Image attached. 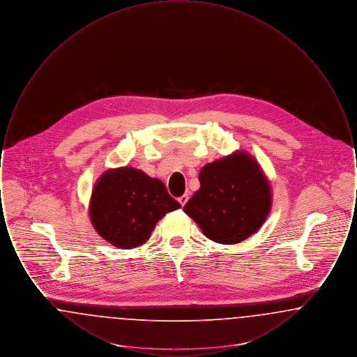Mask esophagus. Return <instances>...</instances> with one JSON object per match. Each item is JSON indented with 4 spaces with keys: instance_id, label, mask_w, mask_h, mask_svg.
<instances>
[{
    "instance_id": "esophagus-1",
    "label": "esophagus",
    "mask_w": 357,
    "mask_h": 357,
    "mask_svg": "<svg viewBox=\"0 0 357 357\" xmlns=\"http://www.w3.org/2000/svg\"><path fill=\"white\" fill-rule=\"evenodd\" d=\"M178 201H179V204H182V206H185L187 201H188V195H187V194H183L182 197H179V198H178Z\"/></svg>"
}]
</instances>
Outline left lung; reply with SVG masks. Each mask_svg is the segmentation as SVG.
Masks as SVG:
<instances>
[{"label":"left lung","instance_id":"obj_1","mask_svg":"<svg viewBox=\"0 0 357 357\" xmlns=\"http://www.w3.org/2000/svg\"><path fill=\"white\" fill-rule=\"evenodd\" d=\"M201 187L183 211L204 236L218 243H238L262 226L272 207V191L258 162L243 151L207 163Z\"/></svg>","mask_w":357,"mask_h":357}]
</instances>
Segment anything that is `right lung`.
<instances>
[{"mask_svg": "<svg viewBox=\"0 0 357 357\" xmlns=\"http://www.w3.org/2000/svg\"><path fill=\"white\" fill-rule=\"evenodd\" d=\"M181 207L165 183L132 167L105 171L92 190L89 218L105 241L120 249L143 245L167 213Z\"/></svg>", "mask_w": 357, "mask_h": 357, "instance_id": "right-lung-1", "label": "right lung"}]
</instances>
